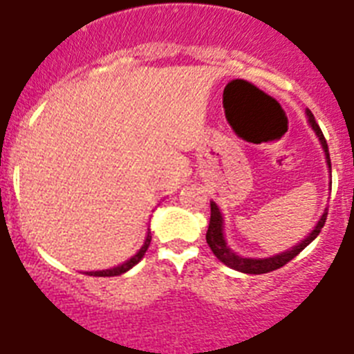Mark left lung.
Masks as SVG:
<instances>
[{
  "label": "left lung",
  "mask_w": 354,
  "mask_h": 354,
  "mask_svg": "<svg viewBox=\"0 0 354 354\" xmlns=\"http://www.w3.org/2000/svg\"><path fill=\"white\" fill-rule=\"evenodd\" d=\"M307 118H309L310 128L315 129V133L318 135L322 142V148L325 151V160H327V166L330 168V157H329V148H327V140H325L324 133H322L320 126L316 124L315 115L307 109ZM325 219H327V212H324V216L320 217V221L316 223L315 230L310 232L309 236L305 237L304 241L298 243L296 247H292L287 252L276 254L272 257H263V259H252V257H241L237 256L236 252H232L228 245L225 241V236H223V216L217 205L212 201L210 203V225H208V232H206V243H208V247L212 248V252L216 254V257L221 263H225L226 267L234 268V270H239V272L245 274H265V272H272V270H278L283 265L294 259V257L298 256L301 250H304L309 243H313L316 239V236L320 234L322 228L325 225Z\"/></svg>",
  "instance_id": "obj_1"
}]
</instances>
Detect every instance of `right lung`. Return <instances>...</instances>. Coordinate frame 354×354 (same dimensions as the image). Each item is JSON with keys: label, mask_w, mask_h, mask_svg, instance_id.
I'll list each match as a JSON object with an SVG mask.
<instances>
[{"label": "right lung", "mask_w": 354, "mask_h": 354, "mask_svg": "<svg viewBox=\"0 0 354 354\" xmlns=\"http://www.w3.org/2000/svg\"><path fill=\"white\" fill-rule=\"evenodd\" d=\"M149 243H151V232L148 230V236H146V241H144V245L140 247V250H138L137 254L133 257H129L128 261L122 263V265H118V267H113V268H107V270H95V272H87L89 276H100V278H106V276H120V274L128 272L129 268H133L135 265H137L140 259L144 257V254H146V250H148Z\"/></svg>", "instance_id": "obj_1"}]
</instances>
